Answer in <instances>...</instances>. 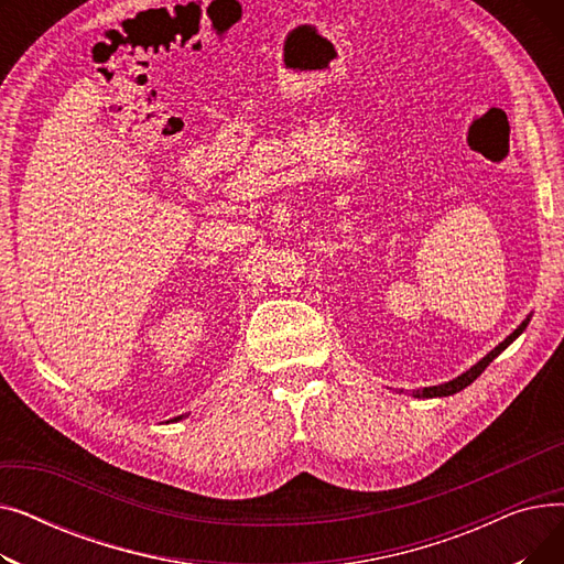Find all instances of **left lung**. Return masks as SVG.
Returning a JSON list of instances; mask_svg holds the SVG:
<instances>
[{
  "label": "left lung",
  "mask_w": 564,
  "mask_h": 564,
  "mask_svg": "<svg viewBox=\"0 0 564 564\" xmlns=\"http://www.w3.org/2000/svg\"><path fill=\"white\" fill-rule=\"evenodd\" d=\"M528 327V319H523L521 324H519V329H514L506 340H502L498 347H494L487 357L480 361V364H476L473 366L470 370H466L464 375H459L457 379H453V381H448V383H441V387H430V389H423V391H416V398H446V395H453V393H459L462 389H466L470 381H476L482 372H485V368L498 357V354L506 349L523 329Z\"/></svg>",
  "instance_id": "8db88e82"
}]
</instances>
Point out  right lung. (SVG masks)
<instances>
[{
  "label": "right lung",
  "mask_w": 564,
  "mask_h": 564,
  "mask_svg": "<svg viewBox=\"0 0 564 564\" xmlns=\"http://www.w3.org/2000/svg\"><path fill=\"white\" fill-rule=\"evenodd\" d=\"M175 421H177V419H175Z\"/></svg>",
  "instance_id": "right-lung-1"
}]
</instances>
